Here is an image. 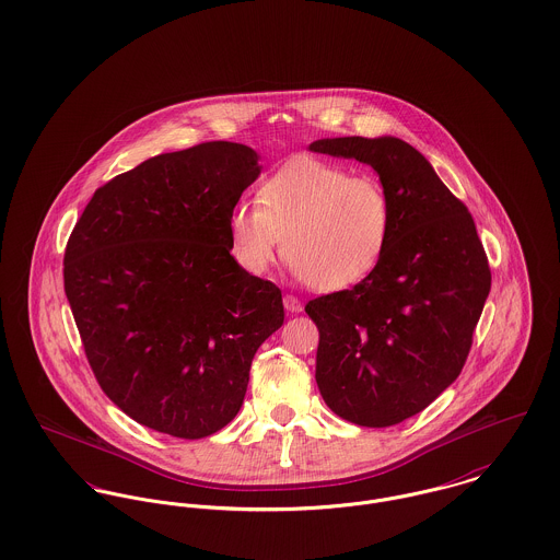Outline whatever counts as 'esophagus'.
Masks as SVG:
<instances>
[{"instance_id": "1", "label": "esophagus", "mask_w": 560, "mask_h": 560, "mask_svg": "<svg viewBox=\"0 0 560 560\" xmlns=\"http://www.w3.org/2000/svg\"><path fill=\"white\" fill-rule=\"evenodd\" d=\"M283 305H285V310L290 311V313H301V311H303L301 299H296V296H292V294H288V296L283 299Z\"/></svg>"}]
</instances>
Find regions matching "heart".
<instances>
[{"label": "heart", "instance_id": "obj_1", "mask_svg": "<svg viewBox=\"0 0 560 560\" xmlns=\"http://www.w3.org/2000/svg\"><path fill=\"white\" fill-rule=\"evenodd\" d=\"M228 234L249 275H264L285 249L299 279L341 292L380 266L393 234V203L377 178L303 156L261 180L257 203L232 206Z\"/></svg>", "mask_w": 560, "mask_h": 560}]
</instances>
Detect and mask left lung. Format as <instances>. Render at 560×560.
Instances as JSON below:
<instances>
[{"instance_id": "left-lung-1", "label": "left lung", "mask_w": 560, "mask_h": 560, "mask_svg": "<svg viewBox=\"0 0 560 560\" xmlns=\"http://www.w3.org/2000/svg\"><path fill=\"white\" fill-rule=\"evenodd\" d=\"M311 152L373 167L393 234L372 277L313 299L315 382L326 406L363 428L397 425L455 382L492 288L468 208L430 161L397 137L317 139Z\"/></svg>"}]
</instances>
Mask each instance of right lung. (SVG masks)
<instances>
[{
	"mask_svg": "<svg viewBox=\"0 0 560 560\" xmlns=\"http://www.w3.org/2000/svg\"><path fill=\"white\" fill-rule=\"evenodd\" d=\"M257 152L208 141L98 188L63 253V292L105 395L132 421L206 438L241 410L250 361L283 324L281 290L230 253L228 214Z\"/></svg>",
	"mask_w": 560,
	"mask_h": 560,
	"instance_id": "obj_1",
	"label": "right lung"
}]
</instances>
